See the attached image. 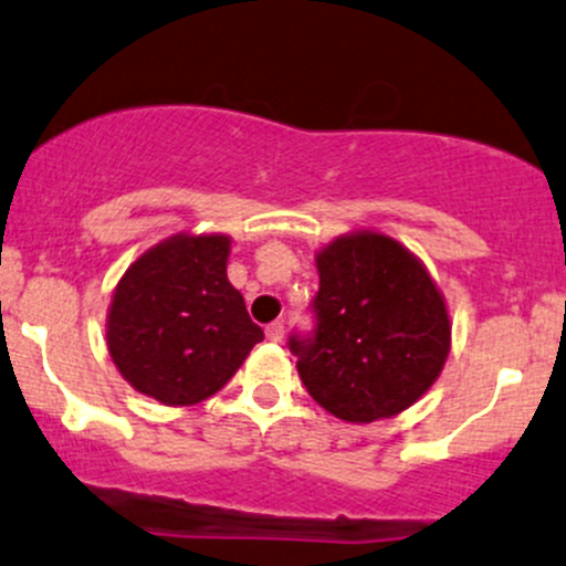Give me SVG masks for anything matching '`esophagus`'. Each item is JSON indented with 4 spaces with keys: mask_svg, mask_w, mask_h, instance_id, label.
I'll return each instance as SVG.
<instances>
[{
    "mask_svg": "<svg viewBox=\"0 0 566 566\" xmlns=\"http://www.w3.org/2000/svg\"><path fill=\"white\" fill-rule=\"evenodd\" d=\"M266 339H272V343H281L283 339V324L281 321H272V324H266Z\"/></svg>",
    "mask_w": 566,
    "mask_h": 566,
    "instance_id": "34e87169",
    "label": "esophagus"
}]
</instances>
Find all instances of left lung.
Listing matches in <instances>:
<instances>
[{
	"label": "left lung",
	"instance_id": "1",
	"mask_svg": "<svg viewBox=\"0 0 566 566\" xmlns=\"http://www.w3.org/2000/svg\"><path fill=\"white\" fill-rule=\"evenodd\" d=\"M315 264V329L289 337L307 394L350 423L407 410L451 350L446 300L427 266L378 232L337 237Z\"/></svg>",
	"mask_w": 566,
	"mask_h": 566
}]
</instances>
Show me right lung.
<instances>
[{
    "label": "right lung",
    "mask_w": 566,
    "mask_h": 566,
    "mask_svg": "<svg viewBox=\"0 0 566 566\" xmlns=\"http://www.w3.org/2000/svg\"><path fill=\"white\" fill-rule=\"evenodd\" d=\"M227 234H175L115 285L107 350L145 397L197 405L227 386L264 332L229 283Z\"/></svg>",
    "instance_id": "right-lung-1"
}]
</instances>
